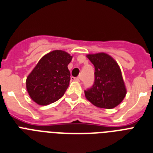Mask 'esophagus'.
Returning <instances> with one entry per match:
<instances>
[{"mask_svg":"<svg viewBox=\"0 0 153 153\" xmlns=\"http://www.w3.org/2000/svg\"><path fill=\"white\" fill-rule=\"evenodd\" d=\"M71 79L72 81H76V82H79V80H80L79 77H71Z\"/></svg>","mask_w":153,"mask_h":153,"instance_id":"esophagus-1","label":"esophagus"}]
</instances>
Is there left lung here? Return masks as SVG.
Wrapping results in <instances>:
<instances>
[{
	"instance_id": "obj_1",
	"label": "left lung",
	"mask_w": 153,
	"mask_h": 153,
	"mask_svg": "<svg viewBox=\"0 0 153 153\" xmlns=\"http://www.w3.org/2000/svg\"><path fill=\"white\" fill-rule=\"evenodd\" d=\"M95 67L94 84L85 90V96L94 106L112 109L122 102L127 90L117 63L105 53L88 54Z\"/></svg>"
}]
</instances>
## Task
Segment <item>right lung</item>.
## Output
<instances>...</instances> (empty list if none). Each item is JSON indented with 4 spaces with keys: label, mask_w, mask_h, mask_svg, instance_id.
I'll return each mask as SVG.
<instances>
[{
    "label": "right lung",
    "mask_w": 153,
    "mask_h": 153,
    "mask_svg": "<svg viewBox=\"0 0 153 153\" xmlns=\"http://www.w3.org/2000/svg\"><path fill=\"white\" fill-rule=\"evenodd\" d=\"M71 59L65 51H53L39 60L26 79L27 91L34 102L46 106L64 96L70 82L68 65Z\"/></svg>",
    "instance_id": "1"
}]
</instances>
